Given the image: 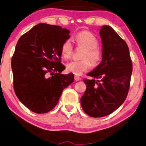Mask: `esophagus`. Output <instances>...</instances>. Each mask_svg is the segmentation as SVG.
I'll return each mask as SVG.
<instances>
[{"label": "esophagus", "mask_w": 146, "mask_h": 146, "mask_svg": "<svg viewBox=\"0 0 146 146\" xmlns=\"http://www.w3.org/2000/svg\"><path fill=\"white\" fill-rule=\"evenodd\" d=\"M75 80L76 81V82H77V81H79V80H80V77H79V76H77V75H75Z\"/></svg>", "instance_id": "esophagus-1"}]
</instances>
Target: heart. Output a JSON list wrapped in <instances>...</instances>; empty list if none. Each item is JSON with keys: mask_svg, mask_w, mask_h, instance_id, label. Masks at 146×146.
<instances>
[{"mask_svg": "<svg viewBox=\"0 0 146 146\" xmlns=\"http://www.w3.org/2000/svg\"><path fill=\"white\" fill-rule=\"evenodd\" d=\"M75 41L77 47L85 48L82 58L83 60L71 61L67 63V70L69 73L76 75L82 74L89 69L90 63L94 67H96L100 63L102 58V53L98 46V40L92 33L88 31H82L75 37ZM62 56L64 58H71L73 54V46L70 40H66L60 48Z\"/></svg>", "mask_w": 146, "mask_h": 146, "instance_id": "b5f03b06", "label": "heart"}]
</instances>
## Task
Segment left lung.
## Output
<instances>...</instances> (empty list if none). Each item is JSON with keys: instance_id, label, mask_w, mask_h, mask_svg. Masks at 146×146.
I'll return each mask as SVG.
<instances>
[{"instance_id": "obj_1", "label": "left lung", "mask_w": 146, "mask_h": 146, "mask_svg": "<svg viewBox=\"0 0 146 146\" xmlns=\"http://www.w3.org/2000/svg\"><path fill=\"white\" fill-rule=\"evenodd\" d=\"M102 42V60L84 79L86 90L81 98L84 111L92 117L111 114L124 102L128 94L132 73L129 50L124 40L111 27L100 31Z\"/></svg>"}]
</instances>
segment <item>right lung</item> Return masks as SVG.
<instances>
[{"instance_id":"add662e5","label":"right lung","mask_w":146,"mask_h":146,"mask_svg":"<svg viewBox=\"0 0 146 146\" xmlns=\"http://www.w3.org/2000/svg\"><path fill=\"white\" fill-rule=\"evenodd\" d=\"M70 32L60 26L40 23L20 37L11 59L13 88L18 98L38 114L50 111L74 75L61 74L60 48ZM49 75H52L49 77Z\"/></svg>"}]
</instances>
